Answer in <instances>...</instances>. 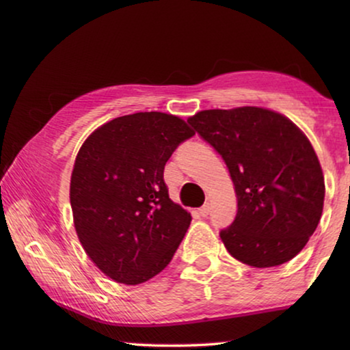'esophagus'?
Here are the masks:
<instances>
[{
  "instance_id": "34e87169",
  "label": "esophagus",
  "mask_w": 350,
  "mask_h": 350,
  "mask_svg": "<svg viewBox=\"0 0 350 350\" xmlns=\"http://www.w3.org/2000/svg\"><path fill=\"white\" fill-rule=\"evenodd\" d=\"M199 215H200V217L207 218L208 215H210V205H208V204H205L204 207H200V208H199Z\"/></svg>"
}]
</instances>
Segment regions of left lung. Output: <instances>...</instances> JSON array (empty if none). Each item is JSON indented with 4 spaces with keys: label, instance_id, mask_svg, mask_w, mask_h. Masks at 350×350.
Masks as SVG:
<instances>
[{
    "label": "left lung",
    "instance_id": "1",
    "mask_svg": "<svg viewBox=\"0 0 350 350\" xmlns=\"http://www.w3.org/2000/svg\"><path fill=\"white\" fill-rule=\"evenodd\" d=\"M188 124L223 157L237 196L226 250L272 267L303 250L322 217L325 181L308 137L282 114L256 107L205 109Z\"/></svg>",
    "mask_w": 350,
    "mask_h": 350
}]
</instances>
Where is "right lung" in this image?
Returning <instances> with one entry per match:
<instances>
[{
    "label": "right lung",
    "mask_w": 350,
    "mask_h": 350,
    "mask_svg": "<svg viewBox=\"0 0 350 350\" xmlns=\"http://www.w3.org/2000/svg\"><path fill=\"white\" fill-rule=\"evenodd\" d=\"M193 135L172 114L135 113L103 124L81 146L70 183L75 228L109 279L143 284L174 258L191 215L170 200L164 167Z\"/></svg>",
    "instance_id": "1"
}]
</instances>
